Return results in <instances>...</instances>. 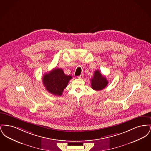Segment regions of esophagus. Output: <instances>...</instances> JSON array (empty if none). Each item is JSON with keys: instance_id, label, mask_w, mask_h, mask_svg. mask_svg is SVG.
<instances>
[{"instance_id": "34e87169", "label": "esophagus", "mask_w": 151, "mask_h": 151, "mask_svg": "<svg viewBox=\"0 0 151 151\" xmlns=\"http://www.w3.org/2000/svg\"><path fill=\"white\" fill-rule=\"evenodd\" d=\"M83 77H84V75L81 74V75H80V76H78V79H81L83 78Z\"/></svg>"}]
</instances>
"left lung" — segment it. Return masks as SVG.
Masks as SVG:
<instances>
[{
    "mask_svg": "<svg viewBox=\"0 0 151 151\" xmlns=\"http://www.w3.org/2000/svg\"><path fill=\"white\" fill-rule=\"evenodd\" d=\"M108 84V80L105 76L102 75L99 70L94 71L93 77L91 79V86L93 89L101 91L107 86Z\"/></svg>",
    "mask_w": 151,
    "mask_h": 151,
    "instance_id": "left-lung-1",
    "label": "left lung"
}]
</instances>
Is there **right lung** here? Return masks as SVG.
<instances>
[{"label": "right lung", "mask_w": 151, "mask_h": 151, "mask_svg": "<svg viewBox=\"0 0 151 151\" xmlns=\"http://www.w3.org/2000/svg\"><path fill=\"white\" fill-rule=\"evenodd\" d=\"M72 78L71 76L65 75L62 69L55 68L43 75L42 81L49 93L60 96Z\"/></svg>", "instance_id": "right-lung-1"}]
</instances>
